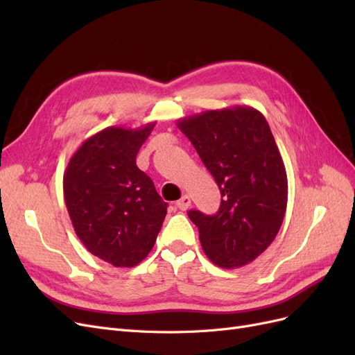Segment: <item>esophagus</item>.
Returning <instances> with one entry per match:
<instances>
[{"instance_id": "esophagus-1", "label": "esophagus", "mask_w": 355, "mask_h": 355, "mask_svg": "<svg viewBox=\"0 0 355 355\" xmlns=\"http://www.w3.org/2000/svg\"><path fill=\"white\" fill-rule=\"evenodd\" d=\"M176 206H178L180 210L189 209V206H191V197H189V196H184L180 200L176 201Z\"/></svg>"}]
</instances>
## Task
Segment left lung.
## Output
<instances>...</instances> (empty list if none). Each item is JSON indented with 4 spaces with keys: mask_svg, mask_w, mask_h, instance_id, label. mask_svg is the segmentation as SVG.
Here are the masks:
<instances>
[{
    "mask_svg": "<svg viewBox=\"0 0 355 355\" xmlns=\"http://www.w3.org/2000/svg\"><path fill=\"white\" fill-rule=\"evenodd\" d=\"M220 189V207L209 216L189 210L209 259L234 270L254 261L274 241L287 207V175L265 116L252 106H231L180 118Z\"/></svg>",
    "mask_w": 355,
    "mask_h": 355,
    "instance_id": "obj_1",
    "label": "left lung"
}]
</instances>
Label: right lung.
<instances>
[{
    "instance_id": "1",
    "label": "right lung",
    "mask_w": 355,
    "mask_h": 355,
    "mask_svg": "<svg viewBox=\"0 0 355 355\" xmlns=\"http://www.w3.org/2000/svg\"><path fill=\"white\" fill-rule=\"evenodd\" d=\"M155 123L108 127L75 151L63 175V196L75 234L92 254L132 268L153 250L167 214L136 155Z\"/></svg>"
}]
</instances>
